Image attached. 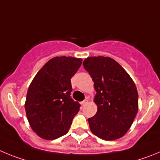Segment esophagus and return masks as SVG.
<instances>
[{
    "instance_id": "esophagus-1",
    "label": "esophagus",
    "mask_w": 160,
    "mask_h": 160,
    "mask_svg": "<svg viewBox=\"0 0 160 160\" xmlns=\"http://www.w3.org/2000/svg\"><path fill=\"white\" fill-rule=\"evenodd\" d=\"M88 100L87 99H85V100H83V101L81 103H82V105H83V106H85V105L88 103Z\"/></svg>"
}]
</instances>
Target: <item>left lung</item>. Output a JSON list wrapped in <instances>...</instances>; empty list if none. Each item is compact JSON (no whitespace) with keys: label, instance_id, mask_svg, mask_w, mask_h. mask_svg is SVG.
Segmentation results:
<instances>
[{"label":"left lung","instance_id":"8db88e82","mask_svg":"<svg viewBox=\"0 0 160 160\" xmlns=\"http://www.w3.org/2000/svg\"><path fill=\"white\" fill-rule=\"evenodd\" d=\"M83 68L94 81L97 112L88 119L95 136L104 140L123 137L138 112V92L131 77L111 57H91Z\"/></svg>","mask_w":160,"mask_h":160}]
</instances>
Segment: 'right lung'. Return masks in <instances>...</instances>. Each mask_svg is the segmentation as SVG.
<instances>
[{"label": "right lung", "mask_w": 160, "mask_h": 160, "mask_svg": "<svg viewBox=\"0 0 160 160\" xmlns=\"http://www.w3.org/2000/svg\"><path fill=\"white\" fill-rule=\"evenodd\" d=\"M81 64L80 58L54 57L30 83L24 108L30 127L42 139H57L69 130L80 106L70 96L71 78Z\"/></svg>", "instance_id": "1"}]
</instances>
